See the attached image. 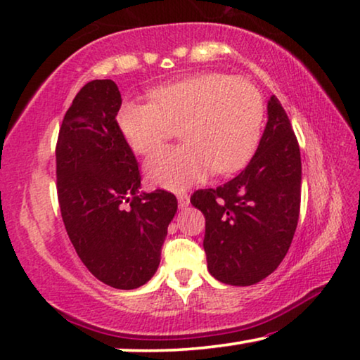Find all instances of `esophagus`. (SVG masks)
<instances>
[{"mask_svg": "<svg viewBox=\"0 0 360 360\" xmlns=\"http://www.w3.org/2000/svg\"><path fill=\"white\" fill-rule=\"evenodd\" d=\"M176 200H179L180 208H185V206H188V203H190V196L186 195L185 191H180V193H176Z\"/></svg>", "mask_w": 360, "mask_h": 360, "instance_id": "1", "label": "esophagus"}]
</instances>
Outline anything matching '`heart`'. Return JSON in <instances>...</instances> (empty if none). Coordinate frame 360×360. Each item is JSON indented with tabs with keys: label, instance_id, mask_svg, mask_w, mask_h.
<instances>
[{
	"label": "heart",
	"instance_id": "heart-1",
	"mask_svg": "<svg viewBox=\"0 0 360 360\" xmlns=\"http://www.w3.org/2000/svg\"><path fill=\"white\" fill-rule=\"evenodd\" d=\"M264 98L244 78L206 72L150 91V101H124L117 126L136 154L149 155L180 129L184 144L155 152L152 184L181 190L211 172L229 175L248 164L262 137Z\"/></svg>",
	"mask_w": 360,
	"mask_h": 360
}]
</instances>
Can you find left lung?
<instances>
[{"label": "left lung", "instance_id": "8db88e82", "mask_svg": "<svg viewBox=\"0 0 360 360\" xmlns=\"http://www.w3.org/2000/svg\"><path fill=\"white\" fill-rule=\"evenodd\" d=\"M249 165L218 188L196 190L191 205L205 214L208 270L219 282L248 287L274 272L287 255L302 201L297 136L277 96Z\"/></svg>", "mask_w": 360, "mask_h": 360}]
</instances>
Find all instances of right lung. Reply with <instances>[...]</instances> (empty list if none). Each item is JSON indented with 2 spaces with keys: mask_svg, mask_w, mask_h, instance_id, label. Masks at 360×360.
<instances>
[{
  "mask_svg": "<svg viewBox=\"0 0 360 360\" xmlns=\"http://www.w3.org/2000/svg\"><path fill=\"white\" fill-rule=\"evenodd\" d=\"M112 80L88 82L63 116L56 146L57 198L83 265L112 288L144 285L160 262L176 198L139 193L136 155L117 126Z\"/></svg>",
  "mask_w": 360,
  "mask_h": 360,
  "instance_id": "obj_1",
  "label": "right lung"
}]
</instances>
